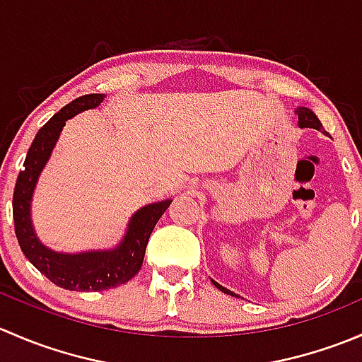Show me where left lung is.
Listing matches in <instances>:
<instances>
[{"instance_id":"obj_1","label":"left lung","mask_w":362,"mask_h":362,"mask_svg":"<svg viewBox=\"0 0 362 362\" xmlns=\"http://www.w3.org/2000/svg\"><path fill=\"white\" fill-rule=\"evenodd\" d=\"M296 113H298L299 127H312V129H317V131H322V133H326V131H324V127H322V124H320V120L317 119V115L312 110H310V108L299 107L298 110H296ZM211 284H214V286L217 287L218 291H222V293H226L229 296H236L235 293H233V291L226 289V287H222L221 284H217L215 280H211ZM236 298H240V296H236Z\"/></svg>"}]
</instances>
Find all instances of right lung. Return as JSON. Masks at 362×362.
Instances as JSON below:
<instances>
[{
    "instance_id": "obj_1",
    "label": "right lung",
    "mask_w": 362,
    "mask_h": 362,
    "mask_svg": "<svg viewBox=\"0 0 362 362\" xmlns=\"http://www.w3.org/2000/svg\"><path fill=\"white\" fill-rule=\"evenodd\" d=\"M103 100L105 94L76 98L36 133L13 191V222L21 249L42 275L68 291H105L129 282L144 264L152 229L171 203V199H164L140 208L131 217L126 235L115 249L63 254L49 249L38 240L31 221V199L40 173L52 154L66 120L76 113L96 108Z\"/></svg>"
}]
</instances>
